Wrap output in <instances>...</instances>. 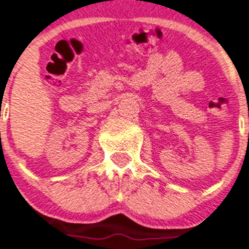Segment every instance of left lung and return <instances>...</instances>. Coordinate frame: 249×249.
Wrapping results in <instances>:
<instances>
[{"label":"left lung","instance_id":"obj_1","mask_svg":"<svg viewBox=\"0 0 249 249\" xmlns=\"http://www.w3.org/2000/svg\"><path fill=\"white\" fill-rule=\"evenodd\" d=\"M248 137H249V133H248Z\"/></svg>","mask_w":249,"mask_h":249}]
</instances>
